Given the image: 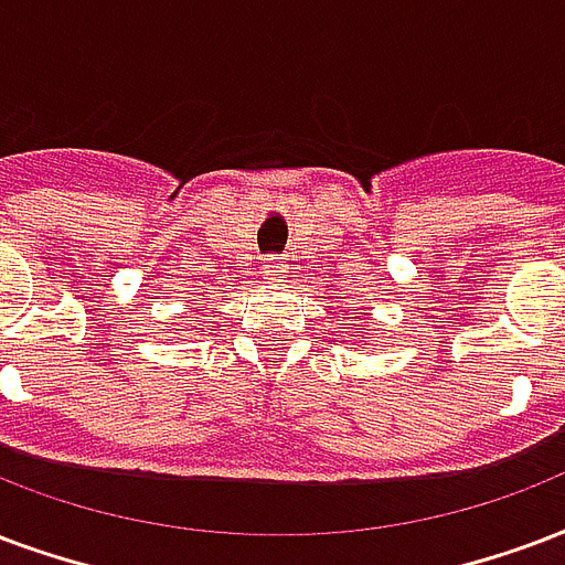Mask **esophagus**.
Wrapping results in <instances>:
<instances>
[{
	"label": "esophagus",
	"mask_w": 565,
	"mask_h": 565,
	"mask_svg": "<svg viewBox=\"0 0 565 565\" xmlns=\"http://www.w3.org/2000/svg\"><path fill=\"white\" fill-rule=\"evenodd\" d=\"M284 273H287V266H284L281 257H266L264 260V275L269 281H281Z\"/></svg>",
	"instance_id": "1"
}]
</instances>
